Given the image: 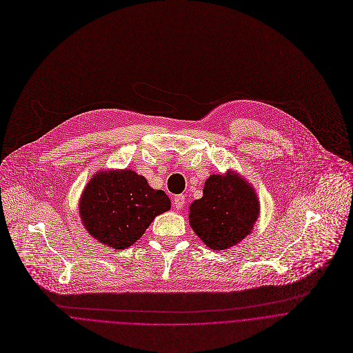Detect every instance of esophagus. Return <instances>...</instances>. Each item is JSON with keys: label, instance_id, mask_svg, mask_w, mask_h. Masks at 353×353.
<instances>
[{"label": "esophagus", "instance_id": "34e87169", "mask_svg": "<svg viewBox=\"0 0 353 353\" xmlns=\"http://www.w3.org/2000/svg\"><path fill=\"white\" fill-rule=\"evenodd\" d=\"M185 203H186V200H185V196L183 194H176V196H174V200H172V204H174V207L175 208H182L183 205H185Z\"/></svg>", "mask_w": 353, "mask_h": 353}]
</instances>
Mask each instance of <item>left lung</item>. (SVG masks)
<instances>
[{"instance_id": "obj_1", "label": "left lung", "mask_w": 353, "mask_h": 353, "mask_svg": "<svg viewBox=\"0 0 353 353\" xmlns=\"http://www.w3.org/2000/svg\"><path fill=\"white\" fill-rule=\"evenodd\" d=\"M257 216L259 201L250 185L236 174L211 175L203 197L190 205L189 223L210 249L224 250L252 231Z\"/></svg>"}]
</instances>
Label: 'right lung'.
Instances as JSON below:
<instances>
[{"label":"right lung","mask_w":353,"mask_h":353,"mask_svg":"<svg viewBox=\"0 0 353 353\" xmlns=\"http://www.w3.org/2000/svg\"><path fill=\"white\" fill-rule=\"evenodd\" d=\"M171 208L164 190H156L130 170L99 172L79 204L88 232L112 249H126L145 234L156 216Z\"/></svg>","instance_id":"add662e5"}]
</instances>
